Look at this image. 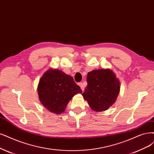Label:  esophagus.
Returning a JSON list of instances; mask_svg holds the SVG:
<instances>
[{
    "instance_id": "esophagus-1",
    "label": "esophagus",
    "mask_w": 154,
    "mask_h": 154,
    "mask_svg": "<svg viewBox=\"0 0 154 154\" xmlns=\"http://www.w3.org/2000/svg\"><path fill=\"white\" fill-rule=\"evenodd\" d=\"M79 86H81V89H82V91H84V89H85V86H84V84L83 83H82V82H80V83H79Z\"/></svg>"
}]
</instances>
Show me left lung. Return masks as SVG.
Wrapping results in <instances>:
<instances>
[{"label": "left lung", "instance_id": "8db88e82", "mask_svg": "<svg viewBox=\"0 0 154 154\" xmlns=\"http://www.w3.org/2000/svg\"><path fill=\"white\" fill-rule=\"evenodd\" d=\"M82 96L95 112H103L115 103L120 92V82L110 69L91 71Z\"/></svg>", "mask_w": 154, "mask_h": 154}]
</instances>
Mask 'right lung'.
I'll list each match as a JSON object with an SVG mask.
<instances>
[{"label": "right lung", "instance_id": "1", "mask_svg": "<svg viewBox=\"0 0 154 154\" xmlns=\"http://www.w3.org/2000/svg\"><path fill=\"white\" fill-rule=\"evenodd\" d=\"M39 100L45 109L60 114L68 102L82 89L70 75L58 69H49L41 78L38 84Z\"/></svg>", "mask_w": 154, "mask_h": 154}]
</instances>
